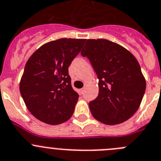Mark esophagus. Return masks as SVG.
Returning <instances> with one entry per match:
<instances>
[{
  "mask_svg": "<svg viewBox=\"0 0 161 161\" xmlns=\"http://www.w3.org/2000/svg\"><path fill=\"white\" fill-rule=\"evenodd\" d=\"M84 90H85V88H84V87H83V88H82V89H81V92H82V93L83 92V91H84Z\"/></svg>",
  "mask_w": 161,
  "mask_h": 161,
  "instance_id": "obj_1",
  "label": "esophagus"
}]
</instances>
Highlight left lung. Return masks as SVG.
I'll use <instances>...</instances> for the list:
<instances>
[{
  "instance_id": "1",
  "label": "left lung",
  "mask_w": 161,
  "mask_h": 161,
  "mask_svg": "<svg viewBox=\"0 0 161 161\" xmlns=\"http://www.w3.org/2000/svg\"><path fill=\"white\" fill-rule=\"evenodd\" d=\"M81 54L97 74L98 95L89 103L93 117L106 125L130 119L142 103L146 81L134 55L124 47L104 39L86 40Z\"/></svg>"
}]
</instances>
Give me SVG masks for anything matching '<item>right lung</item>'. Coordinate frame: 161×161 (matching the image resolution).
<instances>
[{
    "label": "right lung",
    "instance_id": "1",
    "mask_svg": "<svg viewBox=\"0 0 161 161\" xmlns=\"http://www.w3.org/2000/svg\"><path fill=\"white\" fill-rule=\"evenodd\" d=\"M85 39L62 38L39 47L30 56L19 82V91L39 121L58 125L70 118L79 99L71 86L68 67Z\"/></svg>",
    "mask_w": 161,
    "mask_h": 161
}]
</instances>
